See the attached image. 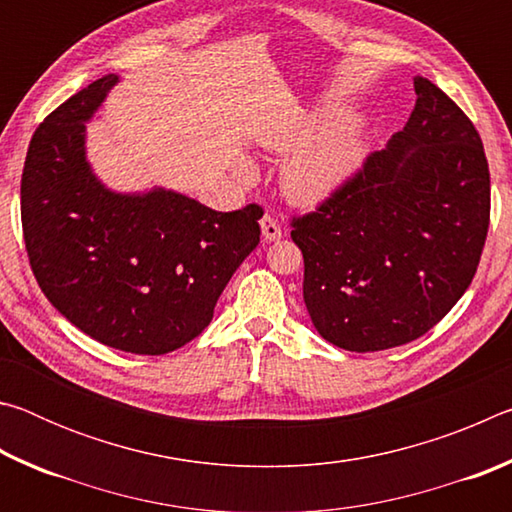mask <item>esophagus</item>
Instances as JSON below:
<instances>
[{
	"label": "esophagus",
	"mask_w": 512,
	"mask_h": 512,
	"mask_svg": "<svg viewBox=\"0 0 512 512\" xmlns=\"http://www.w3.org/2000/svg\"><path fill=\"white\" fill-rule=\"evenodd\" d=\"M262 235L266 241H277L282 237V225L277 223L273 214H264L262 216Z\"/></svg>",
	"instance_id": "esophagus-1"
}]
</instances>
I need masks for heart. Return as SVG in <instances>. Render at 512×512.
<instances>
[{
    "mask_svg": "<svg viewBox=\"0 0 512 512\" xmlns=\"http://www.w3.org/2000/svg\"><path fill=\"white\" fill-rule=\"evenodd\" d=\"M341 124V117L334 112H318L287 131L277 133L271 146L277 151H296L300 146L314 142L318 135L332 131ZM363 160V142L354 131H339L327 135L325 140L309 146L287 162L282 173V183L287 194L298 203H316L343 185Z\"/></svg>",
    "mask_w": 512,
    "mask_h": 512,
    "instance_id": "heart-1",
    "label": "heart"
}]
</instances>
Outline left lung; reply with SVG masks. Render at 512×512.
<instances>
[{"label":"left lung","mask_w":512,"mask_h":512,"mask_svg":"<svg viewBox=\"0 0 512 512\" xmlns=\"http://www.w3.org/2000/svg\"><path fill=\"white\" fill-rule=\"evenodd\" d=\"M384 151L307 214L291 216L302 296L318 334L350 352L420 339L479 268L490 169L472 119L429 79Z\"/></svg>","instance_id":"1"}]
</instances>
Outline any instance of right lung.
Listing matches in <instances>:
<instances>
[{
    "label": "right lung",
    "mask_w": 512,
    "mask_h": 512,
    "mask_svg": "<svg viewBox=\"0 0 512 512\" xmlns=\"http://www.w3.org/2000/svg\"><path fill=\"white\" fill-rule=\"evenodd\" d=\"M117 83L106 74L49 112L24 160L20 210L42 293L94 341L133 354L183 348L259 244L262 205L214 212L173 192L119 196L85 162V124Z\"/></svg>",
    "instance_id": "add662e5"
}]
</instances>
